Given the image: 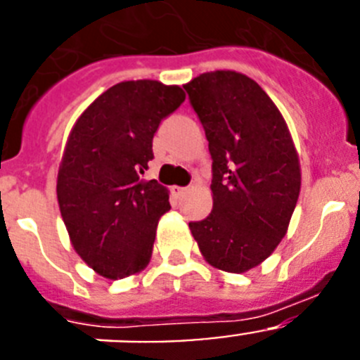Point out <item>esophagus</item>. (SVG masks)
<instances>
[{"label":"esophagus","instance_id":"obj_1","mask_svg":"<svg viewBox=\"0 0 360 360\" xmlns=\"http://www.w3.org/2000/svg\"><path fill=\"white\" fill-rule=\"evenodd\" d=\"M171 191H173V195L182 196V195H186V193H187V187H178V186H174Z\"/></svg>","mask_w":360,"mask_h":360}]
</instances>
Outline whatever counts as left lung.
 <instances>
[{"label":"left lung","instance_id":"obj_1","mask_svg":"<svg viewBox=\"0 0 360 360\" xmlns=\"http://www.w3.org/2000/svg\"><path fill=\"white\" fill-rule=\"evenodd\" d=\"M212 158V212L189 229L212 266L247 272L287 234L301 189L287 122L243 73L216 70L187 82Z\"/></svg>","mask_w":360,"mask_h":360}]
</instances>
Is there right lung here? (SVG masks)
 Segmentation results:
<instances>
[{
    "instance_id": "right-lung-1",
    "label": "right lung",
    "mask_w": 360,
    "mask_h": 360,
    "mask_svg": "<svg viewBox=\"0 0 360 360\" xmlns=\"http://www.w3.org/2000/svg\"><path fill=\"white\" fill-rule=\"evenodd\" d=\"M186 101L180 86L124 81L77 119L57 174V202L73 249L97 274L122 279L151 257L169 193L142 174L153 136Z\"/></svg>"
}]
</instances>
